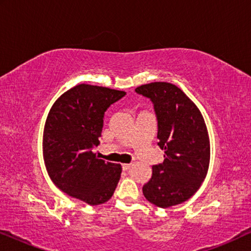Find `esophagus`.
Segmentation results:
<instances>
[{"label":"esophagus","mask_w":251,"mask_h":251,"mask_svg":"<svg viewBox=\"0 0 251 251\" xmlns=\"http://www.w3.org/2000/svg\"><path fill=\"white\" fill-rule=\"evenodd\" d=\"M130 167H131V164H130V163H123L122 164V169L123 170H128Z\"/></svg>","instance_id":"obj_1"}]
</instances>
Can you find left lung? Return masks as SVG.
<instances>
[{
	"instance_id": "left-lung-1",
	"label": "left lung",
	"mask_w": 251,
	"mask_h": 251,
	"mask_svg": "<svg viewBox=\"0 0 251 251\" xmlns=\"http://www.w3.org/2000/svg\"><path fill=\"white\" fill-rule=\"evenodd\" d=\"M149 97L157 116V139L164 160L152 167L143 186L147 201L160 208L183 203L197 193L210 162V140L198 106L173 83L152 82L136 88Z\"/></svg>"
}]
</instances>
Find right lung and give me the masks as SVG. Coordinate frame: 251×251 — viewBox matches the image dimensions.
Masks as SVG:
<instances>
[{
    "label": "right lung",
    "mask_w": 251,
    "mask_h": 251,
    "mask_svg": "<svg viewBox=\"0 0 251 251\" xmlns=\"http://www.w3.org/2000/svg\"><path fill=\"white\" fill-rule=\"evenodd\" d=\"M125 91L81 83L64 92L47 116L43 160L56 186L90 205L107 202L121 177L119 163L105 162L92 152L99 145L104 113Z\"/></svg>",
    "instance_id": "1"
}]
</instances>
